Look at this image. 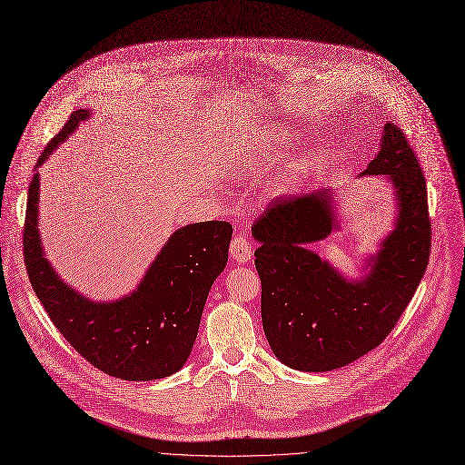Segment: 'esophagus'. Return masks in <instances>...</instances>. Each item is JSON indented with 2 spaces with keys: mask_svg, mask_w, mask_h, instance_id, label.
Here are the masks:
<instances>
[{
  "mask_svg": "<svg viewBox=\"0 0 465 465\" xmlns=\"http://www.w3.org/2000/svg\"><path fill=\"white\" fill-rule=\"evenodd\" d=\"M229 253H231L234 262L245 264V262L252 261V257H253V245L243 234H236L232 238L231 245H229Z\"/></svg>",
  "mask_w": 465,
  "mask_h": 465,
  "instance_id": "34e87169",
  "label": "esophagus"
}]
</instances>
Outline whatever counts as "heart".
<instances>
[{"instance_id": "1", "label": "heart", "mask_w": 465, "mask_h": 465, "mask_svg": "<svg viewBox=\"0 0 465 465\" xmlns=\"http://www.w3.org/2000/svg\"><path fill=\"white\" fill-rule=\"evenodd\" d=\"M289 132L282 130V128H277V130H272L266 134V137L262 139V143L257 149V160L259 162H270L273 158H277L281 154V147L284 145V143L289 141Z\"/></svg>"}]
</instances>
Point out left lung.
I'll return each mask as SVG.
<instances>
[{
  "label": "left lung",
  "instance_id": "8db88e82",
  "mask_svg": "<svg viewBox=\"0 0 465 465\" xmlns=\"http://www.w3.org/2000/svg\"><path fill=\"white\" fill-rule=\"evenodd\" d=\"M360 176H385L395 199L392 229L346 277L312 243L339 231L337 195L307 190L275 199L252 234L262 282V328L277 360L328 372L374 350L399 322L430 257L426 183L402 130L387 123L380 151Z\"/></svg>",
  "mask_w": 465,
  "mask_h": 465
}]
</instances>
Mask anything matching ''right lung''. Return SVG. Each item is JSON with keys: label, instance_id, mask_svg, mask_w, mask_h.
<instances>
[{"label": "right lung", "instance_id": "obj_1", "mask_svg": "<svg viewBox=\"0 0 465 465\" xmlns=\"http://www.w3.org/2000/svg\"><path fill=\"white\" fill-rule=\"evenodd\" d=\"M91 110H76L48 143L27 193L24 259L31 287L54 326L102 372L151 381L181 371L197 339L212 282L225 270L232 225L201 222L176 229L137 287L123 298L94 302L55 272L39 231V167L73 135Z\"/></svg>", "mask_w": 465, "mask_h": 465}]
</instances>
